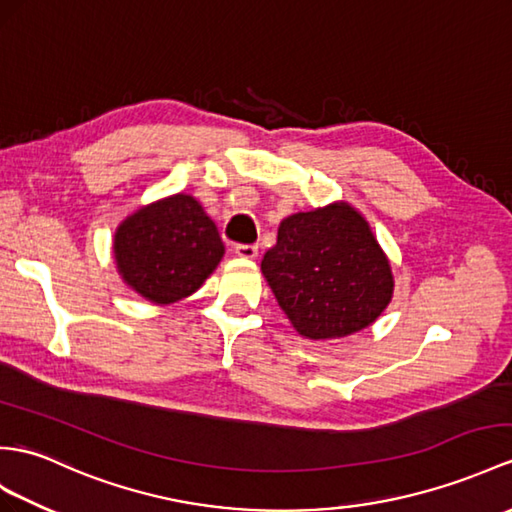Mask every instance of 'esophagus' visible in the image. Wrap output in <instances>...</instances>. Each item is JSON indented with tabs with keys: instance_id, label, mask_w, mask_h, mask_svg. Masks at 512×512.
Returning <instances> with one entry per match:
<instances>
[{
	"instance_id": "obj_1",
	"label": "esophagus",
	"mask_w": 512,
	"mask_h": 512,
	"mask_svg": "<svg viewBox=\"0 0 512 512\" xmlns=\"http://www.w3.org/2000/svg\"><path fill=\"white\" fill-rule=\"evenodd\" d=\"M234 254L241 256V258H256L258 256V245H245V243H239L234 247Z\"/></svg>"
}]
</instances>
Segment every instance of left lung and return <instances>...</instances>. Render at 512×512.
I'll list each match as a JSON object with an SVG mask.
<instances>
[{
    "mask_svg": "<svg viewBox=\"0 0 512 512\" xmlns=\"http://www.w3.org/2000/svg\"><path fill=\"white\" fill-rule=\"evenodd\" d=\"M260 269L293 328L313 341L371 326L393 297L389 258L345 202L286 217Z\"/></svg>",
    "mask_w": 512,
    "mask_h": 512,
    "instance_id": "1",
    "label": "left lung"
}]
</instances>
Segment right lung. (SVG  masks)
Returning a JSON list of instances; mask_svg holds the SVG:
<instances>
[{
    "instance_id": "right-lung-1",
    "label": "right lung",
    "mask_w": 512,
    "mask_h": 512,
    "mask_svg": "<svg viewBox=\"0 0 512 512\" xmlns=\"http://www.w3.org/2000/svg\"><path fill=\"white\" fill-rule=\"evenodd\" d=\"M112 249L123 282L154 304L195 293L226 252L215 221L184 193L158 199L121 221Z\"/></svg>"
}]
</instances>
